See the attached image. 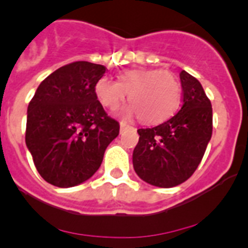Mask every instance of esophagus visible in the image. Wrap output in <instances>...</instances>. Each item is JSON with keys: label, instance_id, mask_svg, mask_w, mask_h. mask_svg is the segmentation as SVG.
Wrapping results in <instances>:
<instances>
[{"label": "esophagus", "instance_id": "esophagus-1", "mask_svg": "<svg viewBox=\"0 0 248 248\" xmlns=\"http://www.w3.org/2000/svg\"><path fill=\"white\" fill-rule=\"evenodd\" d=\"M128 128H130V126H129L128 124H126V123H124V122L120 123V131H122V133L124 130H126V129H128Z\"/></svg>", "mask_w": 248, "mask_h": 248}]
</instances>
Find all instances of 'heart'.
I'll use <instances>...</instances> for the list:
<instances>
[{
  "label": "heart",
  "mask_w": 248,
  "mask_h": 248,
  "mask_svg": "<svg viewBox=\"0 0 248 248\" xmlns=\"http://www.w3.org/2000/svg\"><path fill=\"white\" fill-rule=\"evenodd\" d=\"M95 94L107 109H117L128 94L131 104L125 114L137 113L145 124L169 119L180 104L181 85L176 77L161 69H134L119 74L118 82L103 77L95 84Z\"/></svg>",
  "instance_id": "1"
}]
</instances>
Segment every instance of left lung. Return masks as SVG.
<instances>
[{
	"label": "left lung",
	"mask_w": 248,
	"mask_h": 248,
	"mask_svg": "<svg viewBox=\"0 0 248 248\" xmlns=\"http://www.w3.org/2000/svg\"><path fill=\"white\" fill-rule=\"evenodd\" d=\"M183 104L172 118L154 128L138 129L133 153L138 176L150 185L172 187L198 169L212 135V107L202 85L181 71Z\"/></svg>",
	"instance_id": "1"
}]
</instances>
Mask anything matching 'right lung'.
Masks as SVG:
<instances>
[{"label":"right lung","mask_w":248,"mask_h":248,"mask_svg":"<svg viewBox=\"0 0 248 248\" xmlns=\"http://www.w3.org/2000/svg\"><path fill=\"white\" fill-rule=\"evenodd\" d=\"M107 68L85 61L69 63L43 80L28 104L26 145L47 183L72 187L88 180L119 134L95 84Z\"/></svg>","instance_id":"obj_1"}]
</instances>
